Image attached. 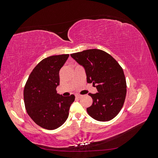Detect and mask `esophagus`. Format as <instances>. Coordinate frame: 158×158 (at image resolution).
Listing matches in <instances>:
<instances>
[{"instance_id": "obj_1", "label": "esophagus", "mask_w": 158, "mask_h": 158, "mask_svg": "<svg viewBox=\"0 0 158 158\" xmlns=\"http://www.w3.org/2000/svg\"><path fill=\"white\" fill-rule=\"evenodd\" d=\"M81 97H82V95H78V94L76 95V98H80Z\"/></svg>"}]
</instances>
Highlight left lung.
Returning a JSON list of instances; mask_svg holds the SVG:
<instances>
[{
    "label": "left lung",
    "instance_id": "8db88e82",
    "mask_svg": "<svg viewBox=\"0 0 158 158\" xmlns=\"http://www.w3.org/2000/svg\"><path fill=\"white\" fill-rule=\"evenodd\" d=\"M82 65L87 82L93 83L96 94H89L92 105L87 108L90 117L98 121H109L121 110L127 94V82L121 66L112 56L100 49H88L71 54Z\"/></svg>",
    "mask_w": 158,
    "mask_h": 158
}]
</instances>
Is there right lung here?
<instances>
[{
	"label": "right lung",
	"instance_id": "obj_1",
	"mask_svg": "<svg viewBox=\"0 0 158 158\" xmlns=\"http://www.w3.org/2000/svg\"><path fill=\"white\" fill-rule=\"evenodd\" d=\"M69 54L51 56L43 59L33 69L23 90L26 111L37 125L54 130L63 125L69 114L74 95L64 97L57 94L59 71Z\"/></svg>",
	"mask_w": 158,
	"mask_h": 158
}]
</instances>
